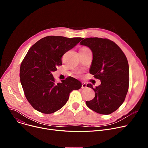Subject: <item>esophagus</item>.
Segmentation results:
<instances>
[{"instance_id": "34e87169", "label": "esophagus", "mask_w": 148, "mask_h": 148, "mask_svg": "<svg viewBox=\"0 0 148 148\" xmlns=\"http://www.w3.org/2000/svg\"><path fill=\"white\" fill-rule=\"evenodd\" d=\"M82 88H87V84L85 82H82Z\"/></svg>"}]
</instances>
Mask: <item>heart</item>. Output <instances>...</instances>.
Masks as SVG:
<instances>
[{
    "label": "heart",
    "mask_w": 148,
    "mask_h": 148,
    "mask_svg": "<svg viewBox=\"0 0 148 148\" xmlns=\"http://www.w3.org/2000/svg\"><path fill=\"white\" fill-rule=\"evenodd\" d=\"M81 50H89L88 48L87 47H82Z\"/></svg>",
    "instance_id": "1"
}]
</instances>
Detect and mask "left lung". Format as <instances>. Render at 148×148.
I'll return each mask as SVG.
<instances>
[{"instance_id":"8db88e82","label":"left lung","mask_w":148,"mask_h":148,"mask_svg":"<svg viewBox=\"0 0 148 148\" xmlns=\"http://www.w3.org/2000/svg\"><path fill=\"white\" fill-rule=\"evenodd\" d=\"M80 45L92 51L93 58L89 72L101 82L95 88L92 84H87L95 95L92 100L87 101L86 104L98 114H110L122 104L128 92L130 71L127 58L117 45L107 38H87L80 42Z\"/></svg>"}]
</instances>
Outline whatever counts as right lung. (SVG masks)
Returning a JSON list of instances; mask_svg holds the SVG:
<instances>
[{"mask_svg":"<svg viewBox=\"0 0 148 148\" xmlns=\"http://www.w3.org/2000/svg\"><path fill=\"white\" fill-rule=\"evenodd\" d=\"M82 39L47 36L29 50L20 66V78L25 96L36 110L54 113L64 106L73 90L81 87V82L73 77L56 83L51 73L62 65V56Z\"/></svg>","mask_w":148,"mask_h":148,"instance_id":"obj_1","label":"right lung"}]
</instances>
